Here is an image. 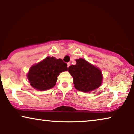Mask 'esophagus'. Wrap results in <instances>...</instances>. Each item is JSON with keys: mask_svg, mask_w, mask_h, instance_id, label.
<instances>
[{"mask_svg": "<svg viewBox=\"0 0 134 134\" xmlns=\"http://www.w3.org/2000/svg\"><path fill=\"white\" fill-rule=\"evenodd\" d=\"M69 66H70V63H69H69H67V66H68V68H69Z\"/></svg>", "mask_w": 134, "mask_h": 134, "instance_id": "obj_1", "label": "esophagus"}]
</instances>
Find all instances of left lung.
<instances>
[{
  "label": "left lung",
  "mask_w": 134,
  "mask_h": 134,
  "mask_svg": "<svg viewBox=\"0 0 134 134\" xmlns=\"http://www.w3.org/2000/svg\"><path fill=\"white\" fill-rule=\"evenodd\" d=\"M76 65L68 69L73 78L75 88L84 93L98 88L103 80L101 70L83 58L76 59Z\"/></svg>",
  "instance_id": "8db88e82"
}]
</instances>
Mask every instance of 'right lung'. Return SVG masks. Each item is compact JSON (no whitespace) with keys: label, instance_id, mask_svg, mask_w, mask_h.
Instances as JSON below:
<instances>
[{"label":"right lung","instance_id":"right-lung-1","mask_svg":"<svg viewBox=\"0 0 134 134\" xmlns=\"http://www.w3.org/2000/svg\"><path fill=\"white\" fill-rule=\"evenodd\" d=\"M68 71L67 64L61 58L47 57L30 68L27 74L30 85L38 91H46L55 85L57 77Z\"/></svg>","mask_w":134,"mask_h":134}]
</instances>
